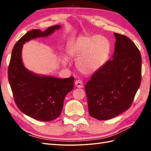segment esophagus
<instances>
[{
  "label": "esophagus",
  "instance_id": "obj_1",
  "mask_svg": "<svg viewBox=\"0 0 151 151\" xmlns=\"http://www.w3.org/2000/svg\"><path fill=\"white\" fill-rule=\"evenodd\" d=\"M75 86L79 88H82L84 87V85H83V82L81 80H76L75 81Z\"/></svg>",
  "mask_w": 151,
  "mask_h": 151
}]
</instances>
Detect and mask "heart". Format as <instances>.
I'll return each mask as SVG.
<instances>
[{
	"instance_id": "1",
	"label": "heart",
	"mask_w": 151,
	"mask_h": 151,
	"mask_svg": "<svg viewBox=\"0 0 151 151\" xmlns=\"http://www.w3.org/2000/svg\"><path fill=\"white\" fill-rule=\"evenodd\" d=\"M110 50V42L104 36H82L70 44L69 54L78 58L76 67L79 71L88 75L95 72L104 65Z\"/></svg>"
}]
</instances>
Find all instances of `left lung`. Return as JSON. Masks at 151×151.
Segmentation results:
<instances>
[{
  "mask_svg": "<svg viewBox=\"0 0 151 151\" xmlns=\"http://www.w3.org/2000/svg\"><path fill=\"white\" fill-rule=\"evenodd\" d=\"M113 59L94 73L85 86L89 114L108 120L130 108L142 79V56L129 37L114 33Z\"/></svg>",
  "mask_w": 151,
  "mask_h": 151,
  "instance_id": "left-lung-1",
  "label": "left lung"
}]
</instances>
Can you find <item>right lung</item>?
<instances>
[{"mask_svg": "<svg viewBox=\"0 0 151 151\" xmlns=\"http://www.w3.org/2000/svg\"><path fill=\"white\" fill-rule=\"evenodd\" d=\"M60 28L55 25L45 32H28L15 43L9 61L8 76L15 104L22 113L38 121H50L60 116L64 99L74 88L75 78L41 76L29 71L22 63V47L26 41L49 36Z\"/></svg>", "mask_w": 151, "mask_h": 151, "instance_id": "add662e5", "label": "right lung"}]
</instances>
